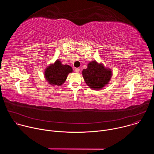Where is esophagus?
Segmentation results:
<instances>
[{"label": "esophagus", "instance_id": "obj_1", "mask_svg": "<svg viewBox=\"0 0 154 154\" xmlns=\"http://www.w3.org/2000/svg\"><path fill=\"white\" fill-rule=\"evenodd\" d=\"M75 72L77 73H79L80 72V69L79 68H75Z\"/></svg>", "mask_w": 154, "mask_h": 154}]
</instances>
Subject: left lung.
Masks as SVG:
<instances>
[{"mask_svg": "<svg viewBox=\"0 0 154 154\" xmlns=\"http://www.w3.org/2000/svg\"><path fill=\"white\" fill-rule=\"evenodd\" d=\"M82 75L86 85L93 90H101L110 80L112 70L103 66L102 63L96 61H90L86 69H83Z\"/></svg>", "mask_w": 154, "mask_h": 154, "instance_id": "8db88e82", "label": "left lung"}]
</instances>
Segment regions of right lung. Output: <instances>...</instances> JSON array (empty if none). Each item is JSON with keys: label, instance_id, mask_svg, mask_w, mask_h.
Listing matches in <instances>:
<instances>
[{"label": "right lung", "instance_id": "1", "mask_svg": "<svg viewBox=\"0 0 154 154\" xmlns=\"http://www.w3.org/2000/svg\"><path fill=\"white\" fill-rule=\"evenodd\" d=\"M72 68L68 64H62L59 60L51 64L45 71V77L51 85L61 86L67 79L68 75L72 72Z\"/></svg>", "mask_w": 154, "mask_h": 154}]
</instances>
